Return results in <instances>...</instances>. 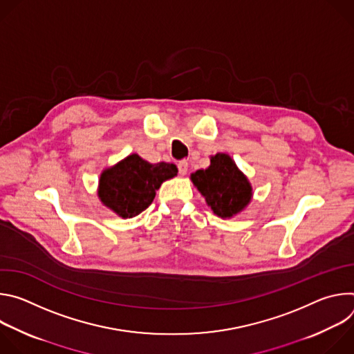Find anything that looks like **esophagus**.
I'll return each instance as SVG.
<instances>
[{
	"label": "esophagus",
	"instance_id": "1",
	"mask_svg": "<svg viewBox=\"0 0 354 354\" xmlns=\"http://www.w3.org/2000/svg\"><path fill=\"white\" fill-rule=\"evenodd\" d=\"M187 162L186 161H180L179 164H178V171H179V174L183 176V175H186L187 174Z\"/></svg>",
	"mask_w": 354,
	"mask_h": 354
}]
</instances>
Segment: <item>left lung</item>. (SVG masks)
<instances>
[{
    "label": "left lung",
    "mask_w": 354,
    "mask_h": 354,
    "mask_svg": "<svg viewBox=\"0 0 354 354\" xmlns=\"http://www.w3.org/2000/svg\"><path fill=\"white\" fill-rule=\"evenodd\" d=\"M193 185L205 196L213 213L231 218L241 213L252 198V186L228 154L210 158V167L190 175Z\"/></svg>",
    "instance_id": "obj_1"
}]
</instances>
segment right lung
Masks as SVG:
<instances>
[{
  "label": "right lung",
  "instance_id": "obj_1",
  "mask_svg": "<svg viewBox=\"0 0 354 354\" xmlns=\"http://www.w3.org/2000/svg\"><path fill=\"white\" fill-rule=\"evenodd\" d=\"M174 164H149L137 154L126 157L100 175L97 196L102 203L123 218L144 212L162 182L176 176Z\"/></svg>",
  "mask_w": 354,
  "mask_h": 354
}]
</instances>
